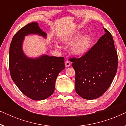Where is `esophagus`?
I'll return each mask as SVG.
<instances>
[{"label":"esophagus","mask_w":126,"mask_h":126,"mask_svg":"<svg viewBox=\"0 0 126 126\" xmlns=\"http://www.w3.org/2000/svg\"><path fill=\"white\" fill-rule=\"evenodd\" d=\"M65 66H66V68H68V67L70 66V65H71V63H70L69 61H65Z\"/></svg>","instance_id":"1"}]
</instances>
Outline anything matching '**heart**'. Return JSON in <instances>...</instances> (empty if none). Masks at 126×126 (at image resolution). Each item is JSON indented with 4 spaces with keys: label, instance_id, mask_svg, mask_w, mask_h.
I'll return each mask as SVG.
<instances>
[{
    "label": "heart",
    "instance_id": "b5f03b06",
    "mask_svg": "<svg viewBox=\"0 0 126 126\" xmlns=\"http://www.w3.org/2000/svg\"><path fill=\"white\" fill-rule=\"evenodd\" d=\"M81 32H76L67 35L63 38L65 44L70 45L73 42L70 47V51L73 55L76 56H81L88 51L91 45V38L89 35H81ZM56 47L60 48L58 44H56Z\"/></svg>",
    "mask_w": 126,
    "mask_h": 126
}]
</instances>
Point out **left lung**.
I'll list each match as a JSON object with an SVG mask.
<instances>
[{
	"label": "left lung",
	"instance_id": "obj_1",
	"mask_svg": "<svg viewBox=\"0 0 126 126\" xmlns=\"http://www.w3.org/2000/svg\"><path fill=\"white\" fill-rule=\"evenodd\" d=\"M106 33L83 56L71 58L76 72L75 90L87 100L99 97L107 90L116 75L118 54L112 36Z\"/></svg>",
	"mask_w": 126,
	"mask_h": 126
}]
</instances>
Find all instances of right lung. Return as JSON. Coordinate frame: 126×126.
I'll return each mask as SVG.
<instances>
[{"mask_svg":"<svg viewBox=\"0 0 126 126\" xmlns=\"http://www.w3.org/2000/svg\"><path fill=\"white\" fill-rule=\"evenodd\" d=\"M36 34L46 38L47 34L37 22L27 24L15 34L9 51V68L13 81L31 99L42 100L53 94L58 74L65 69L64 58L42 54L30 58L23 50L25 36Z\"/></svg>","mask_w":126,"mask_h":126,"instance_id":"obj_1","label":"right lung"}]
</instances>
